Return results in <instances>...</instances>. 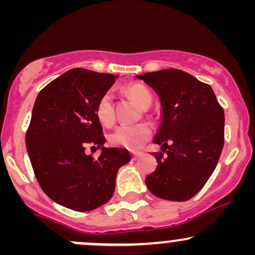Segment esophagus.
<instances>
[{"mask_svg":"<svg viewBox=\"0 0 255 255\" xmlns=\"http://www.w3.org/2000/svg\"><path fill=\"white\" fill-rule=\"evenodd\" d=\"M141 152H131V158H133L134 160L135 159H137V158H139L140 156H141Z\"/></svg>","mask_w":255,"mask_h":255,"instance_id":"34e87169","label":"esophagus"}]
</instances>
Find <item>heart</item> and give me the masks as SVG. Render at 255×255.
<instances>
[{
	"label": "heart",
	"mask_w": 255,
	"mask_h": 255,
	"mask_svg": "<svg viewBox=\"0 0 255 255\" xmlns=\"http://www.w3.org/2000/svg\"><path fill=\"white\" fill-rule=\"evenodd\" d=\"M126 92L142 109H147L152 103L150 90L141 84H130L126 87ZM96 116L104 126H110L114 122L113 99L110 93H104L96 105ZM152 129L147 124L122 125L116 128L109 135V142L116 147L135 151L150 140Z\"/></svg>",
	"instance_id": "b5f03b06"
}]
</instances>
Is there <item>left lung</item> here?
Instances as JSON below:
<instances>
[{
  "label": "left lung",
  "instance_id": "left-lung-1",
  "mask_svg": "<svg viewBox=\"0 0 255 255\" xmlns=\"http://www.w3.org/2000/svg\"><path fill=\"white\" fill-rule=\"evenodd\" d=\"M156 91L162 120L153 142L157 168L145 178L152 194L171 201L194 197L216 169L224 145V111L211 86L180 69L136 75ZM166 152V154L162 153Z\"/></svg>",
  "mask_w": 255,
  "mask_h": 255
}]
</instances>
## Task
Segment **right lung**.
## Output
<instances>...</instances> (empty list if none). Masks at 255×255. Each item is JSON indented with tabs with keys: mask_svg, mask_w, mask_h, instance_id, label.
<instances>
[{
	"mask_svg": "<svg viewBox=\"0 0 255 255\" xmlns=\"http://www.w3.org/2000/svg\"><path fill=\"white\" fill-rule=\"evenodd\" d=\"M116 79L74 68L46 85L34 102L26 133L28 157L40 188L67 209L86 212L108 203L119 169L130 160L126 148L104 147L96 116L97 102ZM89 144L102 150L97 160L86 154Z\"/></svg>",
	"mask_w": 255,
	"mask_h": 255,
	"instance_id": "obj_1",
	"label": "right lung"
}]
</instances>
